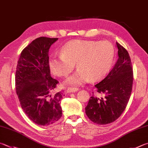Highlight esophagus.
Instances as JSON below:
<instances>
[{"instance_id": "1", "label": "esophagus", "mask_w": 148, "mask_h": 148, "mask_svg": "<svg viewBox=\"0 0 148 148\" xmlns=\"http://www.w3.org/2000/svg\"><path fill=\"white\" fill-rule=\"evenodd\" d=\"M78 90V88H68L66 89L67 93H71V92H75Z\"/></svg>"}]
</instances>
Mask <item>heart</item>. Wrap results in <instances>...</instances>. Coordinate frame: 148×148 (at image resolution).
I'll list each match as a JSON object with an SVG mask.
<instances>
[{"label":"heart","mask_w":148,"mask_h":148,"mask_svg":"<svg viewBox=\"0 0 148 148\" xmlns=\"http://www.w3.org/2000/svg\"><path fill=\"white\" fill-rule=\"evenodd\" d=\"M61 54L49 60L50 71L55 76H66L71 73L76 64L78 70L67 77L64 84L76 87L89 79L96 82L103 78L111 69L115 50L107 41L75 40L64 45Z\"/></svg>","instance_id":"b5f03b06"}]
</instances>
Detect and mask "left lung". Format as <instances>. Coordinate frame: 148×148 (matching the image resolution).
<instances>
[{
  "mask_svg": "<svg viewBox=\"0 0 148 148\" xmlns=\"http://www.w3.org/2000/svg\"><path fill=\"white\" fill-rule=\"evenodd\" d=\"M119 59L108 75L95 85L104 98L92 96L85 107V113L94 123L106 125L114 122L124 111L132 91L133 73L130 55L116 42ZM93 93V92H92Z\"/></svg>",
  "mask_w": 148,
  "mask_h": 148,
  "instance_id": "8db88e82",
  "label": "left lung"
}]
</instances>
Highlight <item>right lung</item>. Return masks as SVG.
Wrapping results in <instances>:
<instances>
[{
    "label": "right lung",
    "instance_id": "add662e5",
    "mask_svg": "<svg viewBox=\"0 0 148 148\" xmlns=\"http://www.w3.org/2000/svg\"><path fill=\"white\" fill-rule=\"evenodd\" d=\"M58 38L41 37L21 53L15 73L16 92L21 108L32 122L39 125L54 123L62 116L60 101L65 95H50L58 80L50 76L48 52Z\"/></svg>",
    "mask_w": 148,
    "mask_h": 148
}]
</instances>
